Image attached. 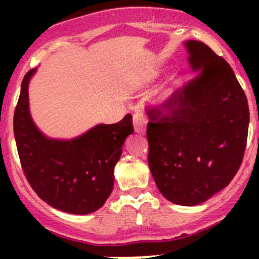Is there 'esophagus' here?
<instances>
[{
  "label": "esophagus",
  "mask_w": 259,
  "mask_h": 259,
  "mask_svg": "<svg viewBox=\"0 0 259 259\" xmlns=\"http://www.w3.org/2000/svg\"><path fill=\"white\" fill-rule=\"evenodd\" d=\"M134 127L137 134H144L146 131V118L143 113H136L134 115Z\"/></svg>",
  "instance_id": "obj_1"
}]
</instances>
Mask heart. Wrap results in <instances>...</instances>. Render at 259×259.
<instances>
[{"instance_id": "b5f03b06", "label": "heart", "mask_w": 259, "mask_h": 259, "mask_svg": "<svg viewBox=\"0 0 259 259\" xmlns=\"http://www.w3.org/2000/svg\"><path fill=\"white\" fill-rule=\"evenodd\" d=\"M180 85H182V80L176 75H171L164 80V83L158 88L155 93V102L159 106H167L174 101L178 92H179Z\"/></svg>"}]
</instances>
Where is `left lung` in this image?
<instances>
[{"label": "left lung", "mask_w": 259, "mask_h": 259, "mask_svg": "<svg viewBox=\"0 0 259 259\" xmlns=\"http://www.w3.org/2000/svg\"><path fill=\"white\" fill-rule=\"evenodd\" d=\"M196 76L170 114L148 124L150 172L166 200L196 206L230 184L242 162L249 127L246 96L232 68L207 45L184 41Z\"/></svg>", "instance_id": "8db88e82"}]
</instances>
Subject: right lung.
Listing matches in <instances>:
<instances>
[{
    "label": "right lung",
    "mask_w": 259,
    "mask_h": 259,
    "mask_svg": "<svg viewBox=\"0 0 259 259\" xmlns=\"http://www.w3.org/2000/svg\"><path fill=\"white\" fill-rule=\"evenodd\" d=\"M37 68L22 81L14 113V136L27 180L41 200L68 214L85 215L104 206L114 187V167L125 139L134 134L132 115L114 124H96L72 139L41 131L29 111L28 87Z\"/></svg>",
    "instance_id": "right-lung-1"
}]
</instances>
